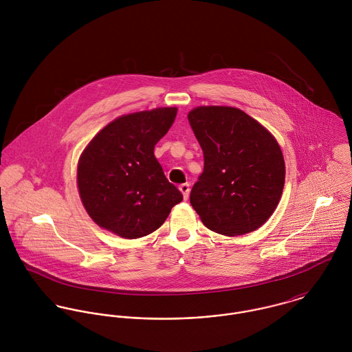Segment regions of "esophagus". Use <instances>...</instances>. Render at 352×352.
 Listing matches in <instances>:
<instances>
[{
    "label": "esophagus",
    "mask_w": 352,
    "mask_h": 352,
    "mask_svg": "<svg viewBox=\"0 0 352 352\" xmlns=\"http://www.w3.org/2000/svg\"><path fill=\"white\" fill-rule=\"evenodd\" d=\"M179 190L182 191V194H183V197H184V199L187 201L188 199V197H190V184L188 183H184V184H180V187H179Z\"/></svg>",
    "instance_id": "esophagus-1"
}]
</instances>
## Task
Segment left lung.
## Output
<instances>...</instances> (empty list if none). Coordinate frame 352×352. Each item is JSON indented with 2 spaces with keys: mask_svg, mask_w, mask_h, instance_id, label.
<instances>
[{
  "mask_svg": "<svg viewBox=\"0 0 352 352\" xmlns=\"http://www.w3.org/2000/svg\"><path fill=\"white\" fill-rule=\"evenodd\" d=\"M188 122L204 158L190 195L201 222L225 236L256 230L275 211L285 186L276 140L233 107H198Z\"/></svg>",
  "mask_w": 352,
  "mask_h": 352,
  "instance_id": "1",
  "label": "left lung"
}]
</instances>
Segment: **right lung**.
Returning a JSON list of instances; mask_svg holds the SVG:
<instances>
[{"label": "right lung", "instance_id": "add662e5", "mask_svg": "<svg viewBox=\"0 0 352 352\" xmlns=\"http://www.w3.org/2000/svg\"><path fill=\"white\" fill-rule=\"evenodd\" d=\"M177 108H155L118 118L81 154L77 182L91 218L107 230L138 239L157 230L183 201L154 157L155 144L175 122Z\"/></svg>", "mask_w": 352, "mask_h": 352}]
</instances>
